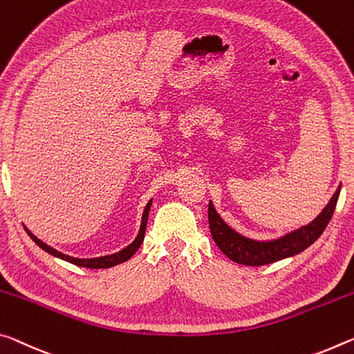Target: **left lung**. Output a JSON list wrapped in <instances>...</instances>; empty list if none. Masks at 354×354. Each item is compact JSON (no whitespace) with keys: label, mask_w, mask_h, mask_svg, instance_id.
<instances>
[{"label":"left lung","mask_w":354,"mask_h":354,"mask_svg":"<svg viewBox=\"0 0 354 354\" xmlns=\"http://www.w3.org/2000/svg\"><path fill=\"white\" fill-rule=\"evenodd\" d=\"M340 187H337L328 205L323 211L308 222L307 225L293 230L274 239H254L233 230L223 218L218 216L214 205L209 200L207 205V221H209L211 236L217 244V248L225 254L230 260L245 266H263L269 263H276L304 252L307 248L315 243L322 236L324 228L328 227L330 217L334 214L335 205H337Z\"/></svg>","instance_id":"8db88e82"}]
</instances>
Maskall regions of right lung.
Segmentation results:
<instances>
[{
    "mask_svg": "<svg viewBox=\"0 0 354 354\" xmlns=\"http://www.w3.org/2000/svg\"><path fill=\"white\" fill-rule=\"evenodd\" d=\"M151 205H153V198H151L147 206H145L143 209V216H142V223H140V230L137 233L136 239L132 241L131 244L126 245L124 249H121L120 252H115V254H110V255H104V257H94V258H75V257H71V255H66L63 252L53 249L52 245H48L44 243V241L39 239L37 236H35L30 230L25 227V232L28 233V236H30L35 243L41 248L42 250H46L47 254L53 255L56 258H61V260L64 261H69L72 265H77V266H82V268H91V269H104V268H111V266H116L120 265V263H124L127 261L129 258H131L136 252L138 250L140 245H142L143 239H145V230H147V222H148V216H149V209H151Z\"/></svg>",
    "mask_w": 354,
    "mask_h": 354,
    "instance_id": "obj_1",
    "label": "right lung"
}]
</instances>
